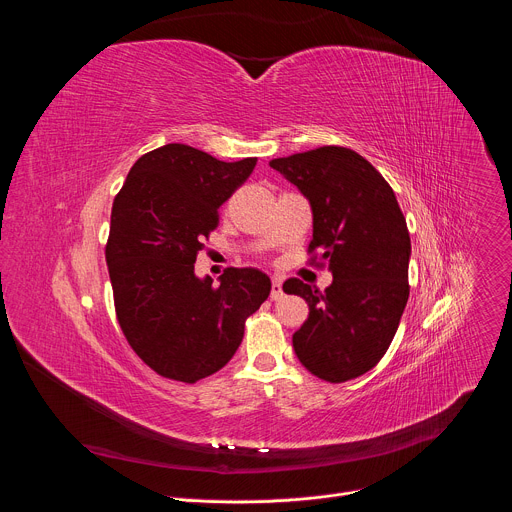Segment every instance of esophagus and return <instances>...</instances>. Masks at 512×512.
<instances>
[{
    "label": "esophagus",
    "instance_id": "1",
    "mask_svg": "<svg viewBox=\"0 0 512 512\" xmlns=\"http://www.w3.org/2000/svg\"><path fill=\"white\" fill-rule=\"evenodd\" d=\"M283 298V279L273 275L271 279V300H281Z\"/></svg>",
    "mask_w": 512,
    "mask_h": 512
}]
</instances>
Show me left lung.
I'll return each instance as SVG.
<instances>
[{
	"mask_svg": "<svg viewBox=\"0 0 512 512\" xmlns=\"http://www.w3.org/2000/svg\"><path fill=\"white\" fill-rule=\"evenodd\" d=\"M269 166L310 200L308 255L334 277L324 291L296 277L283 283L285 294L310 306L294 350L322 381L356 379L385 356L409 298L405 216L389 182L354 150L324 145Z\"/></svg>",
	"mask_w": 512,
	"mask_h": 512,
	"instance_id": "obj_1",
	"label": "left lung"
}]
</instances>
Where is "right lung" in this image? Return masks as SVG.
<instances>
[{
	"label": "right lung",
	"mask_w": 512,
	"mask_h": 512,
	"mask_svg": "<svg viewBox=\"0 0 512 512\" xmlns=\"http://www.w3.org/2000/svg\"><path fill=\"white\" fill-rule=\"evenodd\" d=\"M257 158L221 162L184 143L143 154L111 208L105 259L117 322L133 352L164 379L196 383L237 352L245 322L267 300L269 277L229 267L198 279L202 239Z\"/></svg>",
	"instance_id": "obj_1"
}]
</instances>
